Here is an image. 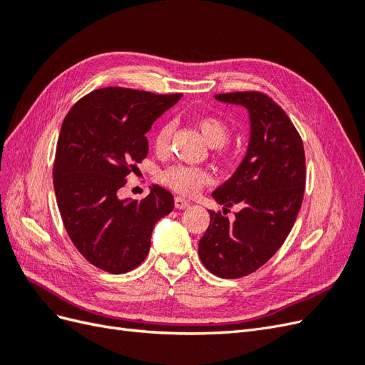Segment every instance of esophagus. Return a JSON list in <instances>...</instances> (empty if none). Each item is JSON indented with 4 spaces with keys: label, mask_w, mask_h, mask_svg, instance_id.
<instances>
[{
    "label": "esophagus",
    "mask_w": 365,
    "mask_h": 365,
    "mask_svg": "<svg viewBox=\"0 0 365 365\" xmlns=\"http://www.w3.org/2000/svg\"><path fill=\"white\" fill-rule=\"evenodd\" d=\"M190 205V202L187 201V200H184V197H181V196H176L175 197V207L178 208V210H184V208H187Z\"/></svg>",
    "instance_id": "34e87169"
}]
</instances>
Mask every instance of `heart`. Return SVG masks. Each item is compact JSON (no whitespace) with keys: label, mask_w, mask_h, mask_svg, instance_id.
Instances as JSON below:
<instances>
[{"label":"heart","mask_w":365,"mask_h":365,"mask_svg":"<svg viewBox=\"0 0 365 365\" xmlns=\"http://www.w3.org/2000/svg\"><path fill=\"white\" fill-rule=\"evenodd\" d=\"M197 126H200L205 140L215 148L224 146L231 137V129L228 123L224 118H220L217 115L202 117L197 121ZM172 132V121H165V123H163L158 128L155 140H153L158 152H164L169 148ZM160 180L164 185H168L169 189L181 195H195L196 192H200L204 185L212 181V173L204 168H196V165L175 164L161 172Z\"/></svg>","instance_id":"1"}]
</instances>
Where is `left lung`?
Wrapping results in <instances>:
<instances>
[{"label": "left lung", "instance_id": "1", "mask_svg": "<svg viewBox=\"0 0 365 365\" xmlns=\"http://www.w3.org/2000/svg\"><path fill=\"white\" fill-rule=\"evenodd\" d=\"M217 101L248 108V152L235 175L212 196L224 215L210 210L200 240L201 262L220 279H239L263 267L291 233L303 202L306 158L303 140L282 106L260 91L216 94ZM239 205L235 221L225 216Z\"/></svg>", "mask_w": 365, "mask_h": 365}]
</instances>
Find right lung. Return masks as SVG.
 <instances>
[{
	"label": "right lung",
	"mask_w": 365,
	"mask_h": 365,
	"mask_svg": "<svg viewBox=\"0 0 365 365\" xmlns=\"http://www.w3.org/2000/svg\"><path fill=\"white\" fill-rule=\"evenodd\" d=\"M181 94L108 86L77 101L65 115L53 184L65 230L82 256L111 274L137 268L150 248L153 225L173 210L160 185L137 200L118 192L146 158V132Z\"/></svg>",
	"instance_id": "add662e5"
}]
</instances>
